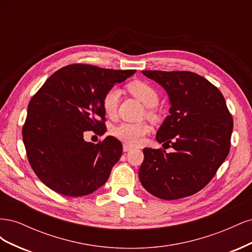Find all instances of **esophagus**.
Segmentation results:
<instances>
[{
	"mask_svg": "<svg viewBox=\"0 0 252 252\" xmlns=\"http://www.w3.org/2000/svg\"><path fill=\"white\" fill-rule=\"evenodd\" d=\"M131 149H132V147L129 146V145H126V144L123 145V150H124L125 152H127V151H129V150H131Z\"/></svg>",
	"mask_w": 252,
	"mask_h": 252,
	"instance_id": "obj_1",
	"label": "esophagus"
}]
</instances>
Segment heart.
Wrapping results in <instances>:
<instances>
[{"instance_id": "1", "label": "heart", "mask_w": 252, "mask_h": 252, "mask_svg": "<svg viewBox=\"0 0 252 252\" xmlns=\"http://www.w3.org/2000/svg\"><path fill=\"white\" fill-rule=\"evenodd\" d=\"M129 93L144 104L146 107H155L158 105L159 95L157 89L151 84L144 81H133L127 86ZM120 90L117 87L109 88L102 97V109L106 116L112 117L117 112ZM152 114V111L148 112ZM150 131V127L146 123H121L112 129V134L117 139L127 144L136 145L142 142L143 138Z\"/></svg>"}]
</instances>
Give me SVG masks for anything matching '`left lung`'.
Wrapping results in <instances>:
<instances>
[{
  "label": "left lung",
  "instance_id": "left-lung-1",
  "mask_svg": "<svg viewBox=\"0 0 252 252\" xmlns=\"http://www.w3.org/2000/svg\"><path fill=\"white\" fill-rule=\"evenodd\" d=\"M169 95L170 116L157 141L174 149L144 148L139 178L148 192L178 200L200 191L215 177L230 150L231 113L222 93L191 71L143 70Z\"/></svg>",
  "mask_w": 252,
  "mask_h": 252
}]
</instances>
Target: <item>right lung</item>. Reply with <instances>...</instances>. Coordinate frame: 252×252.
I'll list each match as a JSON object with an SVG mask.
<instances>
[{"mask_svg":"<svg viewBox=\"0 0 252 252\" xmlns=\"http://www.w3.org/2000/svg\"><path fill=\"white\" fill-rule=\"evenodd\" d=\"M134 72L71 64L51 74L32 97L23 141L32 170L53 191L87 195L108 180L122 156V143L110 135L89 143L83 133L106 131L102 97Z\"/></svg>","mask_w":252,"mask_h":252,"instance_id":"add662e5","label":"right lung"}]
</instances>
